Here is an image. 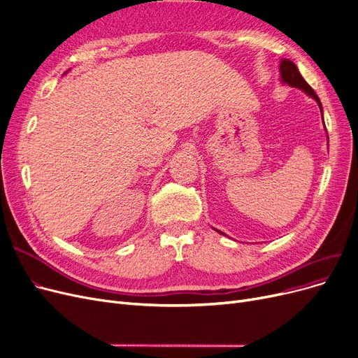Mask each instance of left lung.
I'll use <instances>...</instances> for the list:
<instances>
[{"label":"left lung","instance_id":"8db88e82","mask_svg":"<svg viewBox=\"0 0 358 358\" xmlns=\"http://www.w3.org/2000/svg\"><path fill=\"white\" fill-rule=\"evenodd\" d=\"M279 71H281V82H282V83L303 90V92L306 93V95H308L310 98H313V99L317 102V105H319V108H320V113H323V111H322V103H320L319 96L316 95V92H315L312 87H310V85L303 79V76L300 74L297 66H295V64L292 63V61H289V59H287V58L281 59V64H279ZM322 118H323V115H322ZM323 124H324V122H323ZM216 231H217V229H216ZM217 232H220V234L224 236V232H221V231H217Z\"/></svg>","mask_w":358,"mask_h":358}]
</instances>
